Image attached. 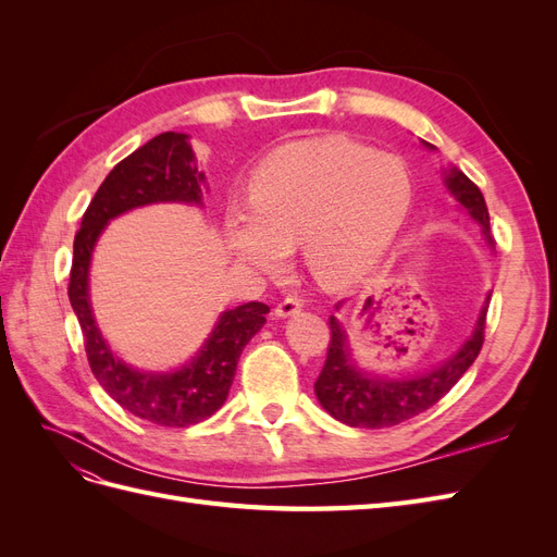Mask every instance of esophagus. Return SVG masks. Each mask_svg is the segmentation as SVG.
Wrapping results in <instances>:
<instances>
[{
	"mask_svg": "<svg viewBox=\"0 0 557 557\" xmlns=\"http://www.w3.org/2000/svg\"><path fill=\"white\" fill-rule=\"evenodd\" d=\"M301 307H305V301H301L299 297H285L283 301H278V307L274 309V313L278 318H290V315L299 313Z\"/></svg>",
	"mask_w": 557,
	"mask_h": 557,
	"instance_id": "34e87169",
	"label": "esophagus"
}]
</instances>
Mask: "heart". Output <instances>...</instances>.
Here are the masks:
<instances>
[{
  "label": "heart",
  "mask_w": 557,
  "mask_h": 557,
  "mask_svg": "<svg viewBox=\"0 0 557 557\" xmlns=\"http://www.w3.org/2000/svg\"><path fill=\"white\" fill-rule=\"evenodd\" d=\"M413 176L395 153L344 137L274 150L252 172L248 199L225 221L234 258L276 274L301 242L311 276L346 288L393 244L411 209Z\"/></svg>",
  "instance_id": "obj_1"
}]
</instances>
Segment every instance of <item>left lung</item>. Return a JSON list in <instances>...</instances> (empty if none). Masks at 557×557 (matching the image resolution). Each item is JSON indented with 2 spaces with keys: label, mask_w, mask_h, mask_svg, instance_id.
<instances>
[{
  "label": "left lung",
  "mask_w": 557,
  "mask_h": 557,
  "mask_svg": "<svg viewBox=\"0 0 557 557\" xmlns=\"http://www.w3.org/2000/svg\"><path fill=\"white\" fill-rule=\"evenodd\" d=\"M423 144L430 150L434 148L428 141ZM444 185L458 199V205L467 211L471 221L481 225L487 246H493L491 215H487L485 199L476 185L460 170H455V166L444 172ZM487 301H491V295L485 297L474 332H471L469 339L448 360L428 369V372L401 379H385L360 369L358 362L352 360L346 330L342 327L339 320L330 315L332 339L327 348V360L313 385L318 401L339 423L367 430L393 428L428 411L432 404L440 401L460 381V376L481 352ZM336 309H339V305H336Z\"/></svg>",
  "instance_id": "obj_1"
}]
</instances>
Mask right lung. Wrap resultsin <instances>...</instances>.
Segmentation results:
<instances>
[{
  "mask_svg": "<svg viewBox=\"0 0 557 557\" xmlns=\"http://www.w3.org/2000/svg\"><path fill=\"white\" fill-rule=\"evenodd\" d=\"M205 188L207 176L197 170L188 134L162 132L113 166L83 213L81 230L74 237V262L66 293L86 339L92 374L125 411L162 428L201 423L223 407L242 350L264 325L269 307L262 301H248L223 311L190 362L172 372H141L113 356L97 327L90 305V260L97 239L113 218L166 201L201 207Z\"/></svg>",
  "mask_w": 557,
  "mask_h": 557,
  "instance_id": "right-lung-1",
  "label": "right lung"
}]
</instances>
